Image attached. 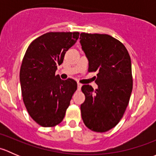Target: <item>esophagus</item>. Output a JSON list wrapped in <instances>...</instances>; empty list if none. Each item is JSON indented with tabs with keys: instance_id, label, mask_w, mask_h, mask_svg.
I'll list each match as a JSON object with an SVG mask.
<instances>
[{
	"instance_id": "esophagus-1",
	"label": "esophagus",
	"mask_w": 156,
	"mask_h": 156,
	"mask_svg": "<svg viewBox=\"0 0 156 156\" xmlns=\"http://www.w3.org/2000/svg\"><path fill=\"white\" fill-rule=\"evenodd\" d=\"M81 87H82V84H80V83H78V84H77V88H78V90H80Z\"/></svg>"
}]
</instances>
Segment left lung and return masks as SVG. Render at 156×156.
<instances>
[{
	"label": "left lung",
	"instance_id": "left-lung-1",
	"mask_svg": "<svg viewBox=\"0 0 156 156\" xmlns=\"http://www.w3.org/2000/svg\"><path fill=\"white\" fill-rule=\"evenodd\" d=\"M80 44L88 60L89 72H97L94 90L84 84L85 101L81 105L84 125L91 130L106 132L123 116L133 88L131 60L126 48L108 34L81 33Z\"/></svg>",
	"mask_w": 156,
	"mask_h": 156
}]
</instances>
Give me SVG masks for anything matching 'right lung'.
I'll use <instances>...</instances> for the list:
<instances>
[{"label":"right lung","mask_w":156,"mask_h":156,"mask_svg":"<svg viewBox=\"0 0 156 156\" xmlns=\"http://www.w3.org/2000/svg\"><path fill=\"white\" fill-rule=\"evenodd\" d=\"M79 32H48L33 41L25 53L20 72L22 95L33 120L42 127L60 123L77 90L75 80L55 75Z\"/></svg>","instance_id":"1"}]
</instances>
